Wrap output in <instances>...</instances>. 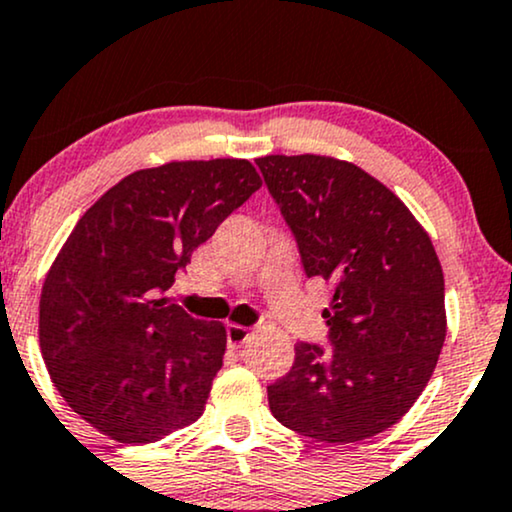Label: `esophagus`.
<instances>
[{
    "label": "esophagus",
    "mask_w": 512,
    "mask_h": 512,
    "mask_svg": "<svg viewBox=\"0 0 512 512\" xmlns=\"http://www.w3.org/2000/svg\"><path fill=\"white\" fill-rule=\"evenodd\" d=\"M250 336V329L248 326H240V324H229L226 326V343H229L231 348H240L245 341H248Z\"/></svg>",
    "instance_id": "34e87169"
}]
</instances>
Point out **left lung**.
<instances>
[{
    "label": "left lung",
    "instance_id": "obj_1",
    "mask_svg": "<svg viewBox=\"0 0 512 512\" xmlns=\"http://www.w3.org/2000/svg\"><path fill=\"white\" fill-rule=\"evenodd\" d=\"M255 164L307 279L334 286L322 312L331 348L300 341L291 372L267 386L269 408L310 439H369L412 408L443 348V272L432 240L360 166L319 155Z\"/></svg>",
    "mask_w": 512,
    "mask_h": 512
}]
</instances>
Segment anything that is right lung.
I'll use <instances>...</instances> for the list:
<instances>
[{
    "label": "right lung",
    "instance_id": "obj_1",
    "mask_svg": "<svg viewBox=\"0 0 512 512\" xmlns=\"http://www.w3.org/2000/svg\"><path fill=\"white\" fill-rule=\"evenodd\" d=\"M260 186L248 159L140 169L66 238L42 286L40 348L66 403L102 434L140 446L202 415L226 329L162 295Z\"/></svg>",
    "mask_w": 512,
    "mask_h": 512
}]
</instances>
